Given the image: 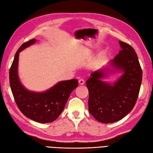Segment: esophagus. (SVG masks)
<instances>
[{
    "instance_id": "1",
    "label": "esophagus",
    "mask_w": 153,
    "mask_h": 153,
    "mask_svg": "<svg viewBox=\"0 0 153 153\" xmlns=\"http://www.w3.org/2000/svg\"><path fill=\"white\" fill-rule=\"evenodd\" d=\"M78 82H79V84L81 85H83L85 84V81H84V79H79Z\"/></svg>"
}]
</instances>
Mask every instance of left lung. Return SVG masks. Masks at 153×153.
<instances>
[{
    "label": "left lung",
    "instance_id": "8db88e82",
    "mask_svg": "<svg viewBox=\"0 0 153 153\" xmlns=\"http://www.w3.org/2000/svg\"><path fill=\"white\" fill-rule=\"evenodd\" d=\"M121 50L106 66L91 74L87 80L89 112L104 123L118 122L135 105L142 82V70L137 55L130 45L119 41ZM122 73L111 84L103 81L109 75Z\"/></svg>",
    "mask_w": 153,
    "mask_h": 153
}]
</instances>
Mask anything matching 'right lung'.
<instances>
[{"label":"right lung","mask_w":153,"mask_h":153,"mask_svg":"<svg viewBox=\"0 0 153 153\" xmlns=\"http://www.w3.org/2000/svg\"><path fill=\"white\" fill-rule=\"evenodd\" d=\"M36 41L33 39L26 42L16 52L10 69V85L16 105L23 114L35 122L49 123L56 120L62 112L71 93L78 86V81H62L43 92L32 91L25 88L18 76L19 54Z\"/></svg>","instance_id":"add662e5"}]
</instances>
